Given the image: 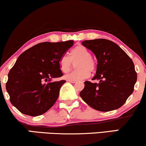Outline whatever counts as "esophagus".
<instances>
[{"label":"esophagus","mask_w":146,"mask_h":146,"mask_svg":"<svg viewBox=\"0 0 146 146\" xmlns=\"http://www.w3.org/2000/svg\"><path fill=\"white\" fill-rule=\"evenodd\" d=\"M67 81H68V82H71V83H76V82H77V81L73 80H68Z\"/></svg>","instance_id":"1"}]
</instances>
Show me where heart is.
I'll list each match as a JSON object with an SVG mask.
<instances>
[{
  "label": "heart",
  "instance_id": "obj_1",
  "mask_svg": "<svg viewBox=\"0 0 146 146\" xmlns=\"http://www.w3.org/2000/svg\"><path fill=\"white\" fill-rule=\"evenodd\" d=\"M77 68L65 76L66 80H80L88 78L90 71L96 68V63L91 58V53L86 47L78 45L70 52L69 56L63 55L59 59V66L63 73H68L75 62Z\"/></svg>",
  "mask_w": 146,
  "mask_h": 146
}]
</instances>
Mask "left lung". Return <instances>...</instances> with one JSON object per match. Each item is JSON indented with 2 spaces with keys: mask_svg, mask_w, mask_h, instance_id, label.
<instances>
[{
  "mask_svg": "<svg viewBox=\"0 0 146 146\" xmlns=\"http://www.w3.org/2000/svg\"><path fill=\"white\" fill-rule=\"evenodd\" d=\"M82 45L97 59L93 80L84 82L80 95L89 106L100 111L117 110L124 104L134 90L137 73L131 58L117 44L104 38L86 40Z\"/></svg>",
  "mask_w": 146,
  "mask_h": 146,
  "instance_id": "left-lung-1",
  "label": "left lung"
}]
</instances>
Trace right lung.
<instances>
[{"label": "right lung", "instance_id": "add662e5", "mask_svg": "<svg viewBox=\"0 0 146 146\" xmlns=\"http://www.w3.org/2000/svg\"><path fill=\"white\" fill-rule=\"evenodd\" d=\"M73 45V41L43 42L19 56L8 74L6 90L11 104L21 113L37 116L56 103L65 80L52 82L62 77L59 59Z\"/></svg>", "mask_w": 146, "mask_h": 146}]
</instances>
